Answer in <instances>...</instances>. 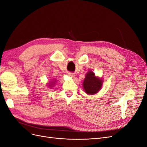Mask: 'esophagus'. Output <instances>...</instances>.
Wrapping results in <instances>:
<instances>
[{
  "instance_id": "obj_1",
  "label": "esophagus",
  "mask_w": 147,
  "mask_h": 147,
  "mask_svg": "<svg viewBox=\"0 0 147 147\" xmlns=\"http://www.w3.org/2000/svg\"><path fill=\"white\" fill-rule=\"evenodd\" d=\"M68 75L69 77H72V78H74V77H75V75L74 74H72V73H68Z\"/></svg>"
}]
</instances>
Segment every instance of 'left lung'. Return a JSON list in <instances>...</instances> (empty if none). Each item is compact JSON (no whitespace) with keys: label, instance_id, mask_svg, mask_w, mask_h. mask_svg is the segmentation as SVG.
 <instances>
[{"label":"left lung","instance_id":"1","mask_svg":"<svg viewBox=\"0 0 147 147\" xmlns=\"http://www.w3.org/2000/svg\"><path fill=\"white\" fill-rule=\"evenodd\" d=\"M103 84L102 78L96 77L95 74L90 70L85 75L83 82V90L88 95H94L98 92Z\"/></svg>","mask_w":147,"mask_h":147}]
</instances>
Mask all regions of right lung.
I'll use <instances>...</instances> for the list:
<instances>
[{
  "instance_id": "1",
  "label": "right lung",
  "mask_w": 147,
  "mask_h": 147,
  "mask_svg": "<svg viewBox=\"0 0 147 147\" xmlns=\"http://www.w3.org/2000/svg\"><path fill=\"white\" fill-rule=\"evenodd\" d=\"M56 80H53V81H51V82H49V83H48V85H47L48 87L50 88H51L52 87H53V86L55 85V84L56 82Z\"/></svg>"
}]
</instances>
